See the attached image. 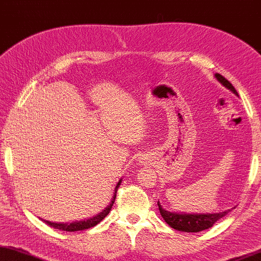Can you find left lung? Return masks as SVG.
I'll return each instance as SVG.
<instances>
[{
  "instance_id": "left-lung-1",
  "label": "left lung",
  "mask_w": 261,
  "mask_h": 261,
  "mask_svg": "<svg viewBox=\"0 0 261 261\" xmlns=\"http://www.w3.org/2000/svg\"><path fill=\"white\" fill-rule=\"evenodd\" d=\"M215 76L220 84H223L225 88L231 90L234 95L239 96L234 87H233L224 76H221L220 73H216ZM157 205L163 219H164L171 227L174 228V230L181 232H200L207 230V228L213 226V224H215L216 221L221 219V218L226 216L227 213L231 211V210H227V211L219 213H199V215H198V213H176L166 211L165 208H163V206L159 203V200Z\"/></svg>"
}]
</instances>
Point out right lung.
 Returning <instances> with one entry per match:
<instances>
[{
	"label": "right lung",
	"mask_w": 261,
	"mask_h": 261,
	"mask_svg": "<svg viewBox=\"0 0 261 261\" xmlns=\"http://www.w3.org/2000/svg\"><path fill=\"white\" fill-rule=\"evenodd\" d=\"M120 181H118V184L116 185V189H115V193H114V199L111 200V203L109 204L106 208L103 210L102 212L98 213V215L93 216L91 218H89L87 220H81V221H73V223H51V221H48V220H44V223L46 225H49V226H51L54 228H57V230H61V231H67V232H75V231H83V230H88V228L96 226L97 224L100 223L104 218H106L109 212L111 211V207L112 205L115 203V198H116V193H117V190L120 185Z\"/></svg>",
	"instance_id": "obj_1"
}]
</instances>
